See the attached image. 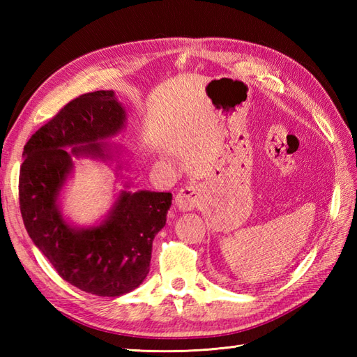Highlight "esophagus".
I'll list each match as a JSON object with an SVG mask.
<instances>
[{"label":"esophagus","mask_w":357,"mask_h":357,"mask_svg":"<svg viewBox=\"0 0 357 357\" xmlns=\"http://www.w3.org/2000/svg\"><path fill=\"white\" fill-rule=\"evenodd\" d=\"M202 190L198 185H187L184 188H181L178 192L176 198H174V202H176V207L183 211L193 210L196 207L201 206L202 202Z\"/></svg>","instance_id":"1"}]
</instances>
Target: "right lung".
I'll return each mask as SVG.
<instances>
[{
  "label": "right lung",
  "instance_id": "add662e5",
  "mask_svg": "<svg viewBox=\"0 0 357 357\" xmlns=\"http://www.w3.org/2000/svg\"><path fill=\"white\" fill-rule=\"evenodd\" d=\"M126 112L112 90L75 98L30 136L20 169V210L33 244L67 282L96 296L126 294L149 275L151 244L165 225L172 193L123 192L107 221L73 229L56 206L73 155L109 158L102 139L118 133Z\"/></svg>",
  "mask_w": 357,
  "mask_h": 357
}]
</instances>
